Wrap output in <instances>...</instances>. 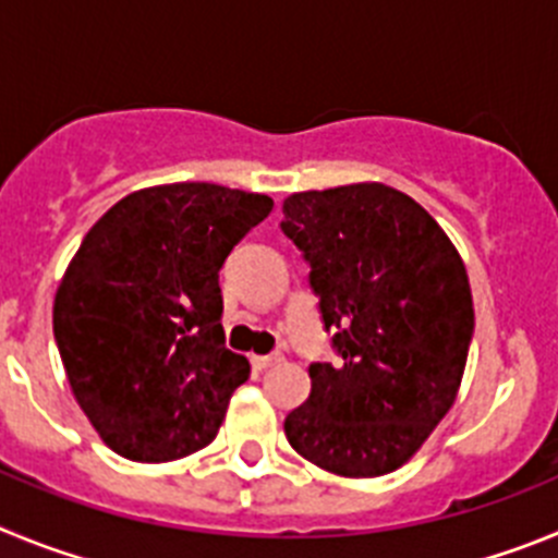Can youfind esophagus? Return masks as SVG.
Instances as JSON below:
<instances>
[{"label":"esophagus","mask_w":558,"mask_h":558,"mask_svg":"<svg viewBox=\"0 0 558 558\" xmlns=\"http://www.w3.org/2000/svg\"><path fill=\"white\" fill-rule=\"evenodd\" d=\"M276 363H282L279 354H251V366H254L256 372H265V368L276 366Z\"/></svg>","instance_id":"34e87169"}]
</instances>
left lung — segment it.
Here are the masks:
<instances>
[{
	"mask_svg": "<svg viewBox=\"0 0 558 558\" xmlns=\"http://www.w3.org/2000/svg\"><path fill=\"white\" fill-rule=\"evenodd\" d=\"M282 211L340 354V366H310L313 391L284 436L332 475H388L461 388L475 329L461 254L427 209L379 181L293 192Z\"/></svg>",
	"mask_w": 558,
	"mask_h": 558,
	"instance_id": "8db88e82",
	"label": "left lung"
}]
</instances>
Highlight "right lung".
Masks as SVG:
<instances>
[{
    "label": "right lung",
    "instance_id": "right-lung-1",
    "mask_svg": "<svg viewBox=\"0 0 558 558\" xmlns=\"http://www.w3.org/2000/svg\"><path fill=\"white\" fill-rule=\"evenodd\" d=\"M270 209L259 192L159 184L117 201L83 236L52 329L77 405L117 456L179 461L218 436L251 374L226 349L218 274Z\"/></svg>",
    "mask_w": 558,
    "mask_h": 558
}]
</instances>
